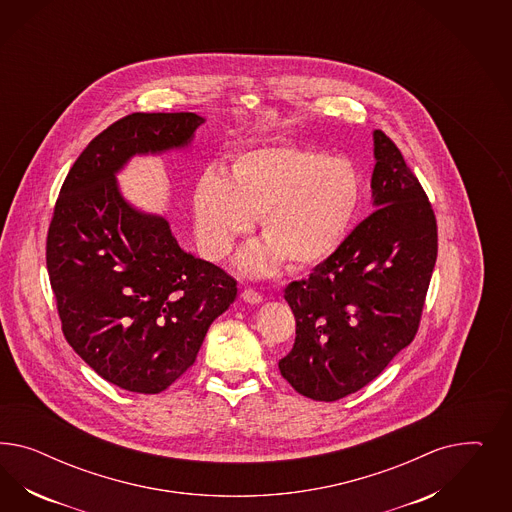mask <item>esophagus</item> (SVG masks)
<instances>
[{"instance_id":"esophagus-1","label":"esophagus","mask_w":512,"mask_h":512,"mask_svg":"<svg viewBox=\"0 0 512 512\" xmlns=\"http://www.w3.org/2000/svg\"><path fill=\"white\" fill-rule=\"evenodd\" d=\"M242 298H244L246 302H249V304H261V302H263V295L257 293L255 289H251V287L242 291Z\"/></svg>"}]
</instances>
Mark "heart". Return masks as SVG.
<instances>
[{"instance_id":"obj_1","label":"heart","mask_w":512,"mask_h":512,"mask_svg":"<svg viewBox=\"0 0 512 512\" xmlns=\"http://www.w3.org/2000/svg\"><path fill=\"white\" fill-rule=\"evenodd\" d=\"M231 178L206 169L191 193L197 246L221 261L261 216L266 244L248 249L240 266L264 276L285 259L295 268L323 263L351 231L364 186L355 163L313 146H266L236 154Z\"/></svg>"}]
</instances>
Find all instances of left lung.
<instances>
[{"label": "left lung", "mask_w": 512, "mask_h": 512, "mask_svg": "<svg viewBox=\"0 0 512 512\" xmlns=\"http://www.w3.org/2000/svg\"><path fill=\"white\" fill-rule=\"evenodd\" d=\"M373 206L308 279L285 287L295 345L279 372L298 394L336 402L415 340L437 259V221L398 146L373 131Z\"/></svg>", "instance_id": "8db88e82"}]
</instances>
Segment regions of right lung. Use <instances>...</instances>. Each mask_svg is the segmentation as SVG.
<instances>
[{"label":"right lung","instance_id":"add662e5","mask_svg":"<svg viewBox=\"0 0 512 512\" xmlns=\"http://www.w3.org/2000/svg\"><path fill=\"white\" fill-rule=\"evenodd\" d=\"M201 124L193 112H135L109 125L78 155L48 227L63 336L93 372L129 392L157 394L184 375L238 291L116 184L133 155L184 148Z\"/></svg>","mask_w":512,"mask_h":512}]
</instances>
